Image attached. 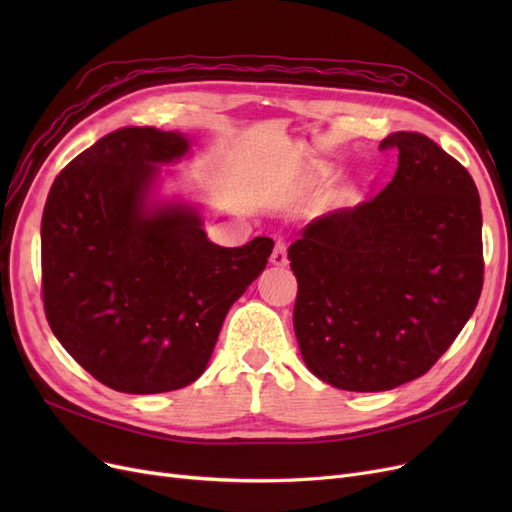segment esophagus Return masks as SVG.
<instances>
[{"label": "esophagus", "instance_id": "34e87169", "mask_svg": "<svg viewBox=\"0 0 512 512\" xmlns=\"http://www.w3.org/2000/svg\"><path fill=\"white\" fill-rule=\"evenodd\" d=\"M271 265H275V267H286V265H288L286 243H284V241H277V243H275L273 254H271Z\"/></svg>", "mask_w": 512, "mask_h": 512}]
</instances>
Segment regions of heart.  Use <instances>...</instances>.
<instances>
[{
  "mask_svg": "<svg viewBox=\"0 0 512 512\" xmlns=\"http://www.w3.org/2000/svg\"><path fill=\"white\" fill-rule=\"evenodd\" d=\"M307 190V185H301V192H305Z\"/></svg>",
  "mask_w": 512,
  "mask_h": 512,
  "instance_id": "b5f03b06",
  "label": "heart"
}]
</instances>
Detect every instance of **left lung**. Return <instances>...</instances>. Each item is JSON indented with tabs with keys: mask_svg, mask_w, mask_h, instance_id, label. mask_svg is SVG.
<instances>
[{
	"mask_svg": "<svg viewBox=\"0 0 512 512\" xmlns=\"http://www.w3.org/2000/svg\"><path fill=\"white\" fill-rule=\"evenodd\" d=\"M380 149L399 151L393 181L309 222L288 250L303 361L354 393L427 374L483 290V215L468 170L418 132H393Z\"/></svg>",
	"mask_w": 512,
	"mask_h": 512,
	"instance_id": "left-lung-1",
	"label": "left lung"
}]
</instances>
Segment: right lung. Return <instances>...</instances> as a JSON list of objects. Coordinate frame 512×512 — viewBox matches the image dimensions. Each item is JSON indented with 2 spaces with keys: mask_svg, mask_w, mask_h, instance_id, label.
<instances>
[{
  "mask_svg": "<svg viewBox=\"0 0 512 512\" xmlns=\"http://www.w3.org/2000/svg\"><path fill=\"white\" fill-rule=\"evenodd\" d=\"M190 147L181 132L121 128L76 156L46 198V320L72 359L119 393L198 380L228 309L273 252L269 237L215 245L196 205L156 196L160 166Z\"/></svg>",
  "mask_w": 512,
  "mask_h": 512,
  "instance_id": "obj_1",
  "label": "right lung"
}]
</instances>
